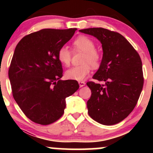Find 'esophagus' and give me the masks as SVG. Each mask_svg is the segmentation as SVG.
Listing matches in <instances>:
<instances>
[{
  "label": "esophagus",
  "instance_id": "34e87169",
  "mask_svg": "<svg viewBox=\"0 0 153 153\" xmlns=\"http://www.w3.org/2000/svg\"><path fill=\"white\" fill-rule=\"evenodd\" d=\"M78 83H79V85H80V88L83 87L84 85H85V82H83V81H80V82H78Z\"/></svg>",
  "mask_w": 153,
  "mask_h": 153
}]
</instances>
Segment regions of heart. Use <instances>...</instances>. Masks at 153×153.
I'll use <instances>...</instances> for the list:
<instances>
[{
	"label": "heart",
	"mask_w": 153,
	"mask_h": 153,
	"mask_svg": "<svg viewBox=\"0 0 153 153\" xmlns=\"http://www.w3.org/2000/svg\"><path fill=\"white\" fill-rule=\"evenodd\" d=\"M75 50L84 52L81 59L82 65L74 66L65 72L67 78L71 80H85L91 72V68H97L101 62V55L96 49V45L91 39L85 36H79L73 42ZM57 57L59 62L68 66L71 62V52L67 46H62L59 49Z\"/></svg>",
	"instance_id": "1"
}]
</instances>
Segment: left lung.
Instances as JSON below:
<instances>
[{
	"label": "left lung",
	"mask_w": 153,
	"mask_h": 153,
	"mask_svg": "<svg viewBox=\"0 0 153 153\" xmlns=\"http://www.w3.org/2000/svg\"><path fill=\"white\" fill-rule=\"evenodd\" d=\"M101 43L103 57L93 76L104 85L88 82L91 96L88 113L96 122L113 125L132 111L143 90L144 78L140 55L122 34L103 28L79 30Z\"/></svg>",
	"instance_id": "1"
}]
</instances>
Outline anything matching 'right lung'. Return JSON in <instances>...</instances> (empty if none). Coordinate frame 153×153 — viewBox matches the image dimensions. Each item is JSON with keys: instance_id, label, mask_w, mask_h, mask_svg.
Returning <instances> with one entry per match:
<instances>
[{"instance_id": "obj_1", "label": "right lung", "mask_w": 153, "mask_h": 153, "mask_svg": "<svg viewBox=\"0 0 153 153\" xmlns=\"http://www.w3.org/2000/svg\"><path fill=\"white\" fill-rule=\"evenodd\" d=\"M76 29H45L26 35L16 47L8 78L16 102L30 120L47 125L62 117L65 99L79 88L74 80H62L57 52Z\"/></svg>"}]
</instances>
